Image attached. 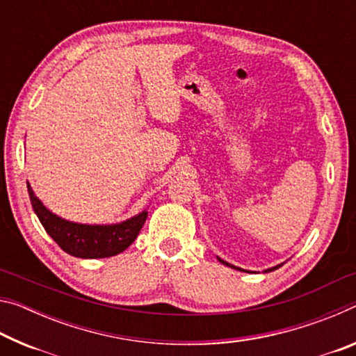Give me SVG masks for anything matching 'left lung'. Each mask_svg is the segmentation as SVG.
Listing matches in <instances>:
<instances>
[{
    "label": "left lung",
    "instance_id": "8db88e82",
    "mask_svg": "<svg viewBox=\"0 0 356 356\" xmlns=\"http://www.w3.org/2000/svg\"><path fill=\"white\" fill-rule=\"evenodd\" d=\"M218 261H220L221 264H225V265H227V267H232V268H236V270H242V268H238V267H234V265H231V264H227L226 261H222V259H220V257H218ZM281 265H282V264H281ZM281 265H276V267H272V268L265 270V273H267V272H273V270H276V268H280V267H281Z\"/></svg>",
    "mask_w": 356,
    "mask_h": 356
}]
</instances>
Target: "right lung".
<instances>
[{"label":"right lung","mask_w":356,"mask_h":356,"mask_svg":"<svg viewBox=\"0 0 356 356\" xmlns=\"http://www.w3.org/2000/svg\"><path fill=\"white\" fill-rule=\"evenodd\" d=\"M29 200L39 221L55 242L67 254L81 259H102L116 256L135 242L147 218V212L125 220L118 225H80L51 213L28 184Z\"/></svg>","instance_id":"add662e5"}]
</instances>
